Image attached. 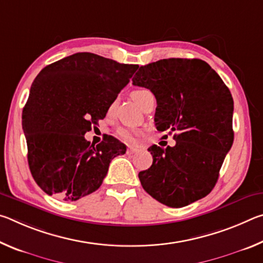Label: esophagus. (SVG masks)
Segmentation results:
<instances>
[{"mask_svg":"<svg viewBox=\"0 0 263 263\" xmlns=\"http://www.w3.org/2000/svg\"><path fill=\"white\" fill-rule=\"evenodd\" d=\"M138 151H139L138 148L128 147V148H127V151H126V153H127V154H135V153H137V152H138Z\"/></svg>","mask_w":263,"mask_h":263,"instance_id":"esophagus-1","label":"esophagus"}]
</instances>
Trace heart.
I'll return each mask as SVG.
<instances>
[{"instance_id":"b5f03b06","label":"heart","mask_w":263,"mask_h":263,"mask_svg":"<svg viewBox=\"0 0 263 263\" xmlns=\"http://www.w3.org/2000/svg\"><path fill=\"white\" fill-rule=\"evenodd\" d=\"M153 94L151 92L147 89H137V90H133L131 92V97L132 100L136 102V103L140 106V108H144L146 102L149 99L151 96ZM115 105H116V102L114 101L112 103L109 105V109H108V112L111 114L115 109ZM117 137L119 139L123 140L124 142H126V144H137L138 141V135L136 131L131 130V128L128 127H119L117 130Z\"/></svg>"}]
</instances>
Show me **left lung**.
I'll list each match as a JSON object with an SVG mask.
<instances>
[{
    "label": "left lung",
    "instance_id": "left-lung-1",
    "mask_svg": "<svg viewBox=\"0 0 263 263\" xmlns=\"http://www.w3.org/2000/svg\"><path fill=\"white\" fill-rule=\"evenodd\" d=\"M132 82L157 99L158 131L176 132L173 147L148 148L153 163L138 175L142 188L171 208L205 197L234 139L229 88L205 61L181 58L141 66Z\"/></svg>",
    "mask_w": 263,
    "mask_h": 263
}]
</instances>
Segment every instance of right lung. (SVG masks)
Instances as JSON below:
<instances>
[{
  "mask_svg": "<svg viewBox=\"0 0 263 263\" xmlns=\"http://www.w3.org/2000/svg\"><path fill=\"white\" fill-rule=\"evenodd\" d=\"M139 66L94 53H75L46 66L30 89L22 114L33 179L47 195L78 201L100 188L115 157L126 146L114 137L90 145L84 135Z\"/></svg>",
  "mask_w": 263,
  "mask_h": 263,
  "instance_id": "right-lung-1",
  "label": "right lung"
}]
</instances>
